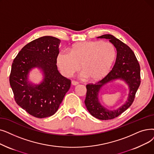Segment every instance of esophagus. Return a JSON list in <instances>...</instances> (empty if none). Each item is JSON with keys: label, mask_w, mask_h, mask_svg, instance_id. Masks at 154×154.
Wrapping results in <instances>:
<instances>
[{"label": "esophagus", "mask_w": 154, "mask_h": 154, "mask_svg": "<svg viewBox=\"0 0 154 154\" xmlns=\"http://www.w3.org/2000/svg\"><path fill=\"white\" fill-rule=\"evenodd\" d=\"M78 82H76V81H72V85H78Z\"/></svg>", "instance_id": "1"}]
</instances>
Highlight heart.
Here are the masks:
<instances>
[{
    "mask_svg": "<svg viewBox=\"0 0 154 154\" xmlns=\"http://www.w3.org/2000/svg\"><path fill=\"white\" fill-rule=\"evenodd\" d=\"M116 58V50L111 43L102 41L79 42L68 50H61L57 63L62 74L70 77L81 69V77L97 81L109 73Z\"/></svg>",
    "mask_w": 154,
    "mask_h": 154,
    "instance_id": "obj_1",
    "label": "heart"
}]
</instances>
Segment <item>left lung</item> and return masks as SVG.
I'll return each instance as SVG.
<instances>
[{"label":"left lung","mask_w":154,"mask_h":154,"mask_svg":"<svg viewBox=\"0 0 154 154\" xmlns=\"http://www.w3.org/2000/svg\"><path fill=\"white\" fill-rule=\"evenodd\" d=\"M97 38H105L115 46L117 51L115 64L104 79L95 84L86 85L85 104L91 115L99 119L115 118L128 109L134 101L135 94L140 84V67L135 53L128 46L111 35H104ZM120 79L128 85L129 92L127 101L116 110L107 109L100 103L98 94L103 87L115 80Z\"/></svg>","instance_id":"1"}]
</instances>
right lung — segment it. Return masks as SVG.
Here are the masks:
<instances>
[{
  "label": "right lung",
  "instance_id": "right-lung-1",
  "mask_svg": "<svg viewBox=\"0 0 154 154\" xmlns=\"http://www.w3.org/2000/svg\"><path fill=\"white\" fill-rule=\"evenodd\" d=\"M60 43L59 39L50 36L33 40L19 52L12 64L9 82L15 101L29 115L38 118L54 115L70 88V80L57 69ZM34 68L40 69L44 76L38 85L28 79Z\"/></svg>",
  "mask_w": 154,
  "mask_h": 154
}]
</instances>
